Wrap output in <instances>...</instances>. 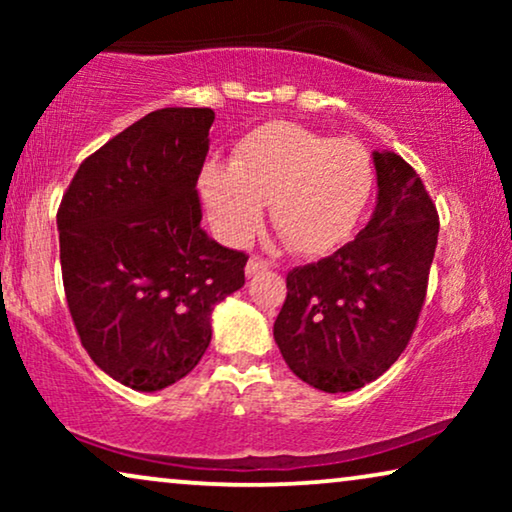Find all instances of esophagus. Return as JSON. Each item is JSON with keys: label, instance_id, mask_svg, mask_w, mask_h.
Here are the masks:
<instances>
[{"label": "esophagus", "instance_id": "1", "mask_svg": "<svg viewBox=\"0 0 512 512\" xmlns=\"http://www.w3.org/2000/svg\"><path fill=\"white\" fill-rule=\"evenodd\" d=\"M268 268H270L268 261H263V258H258V256H251L247 263V275L254 277V275H258V272H265Z\"/></svg>", "mask_w": 512, "mask_h": 512}]
</instances>
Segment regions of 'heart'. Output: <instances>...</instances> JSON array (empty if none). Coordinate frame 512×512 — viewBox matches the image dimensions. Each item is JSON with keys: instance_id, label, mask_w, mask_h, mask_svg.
Returning <instances> with one entry per match:
<instances>
[{"instance_id": "1", "label": "heart", "mask_w": 512, "mask_h": 512, "mask_svg": "<svg viewBox=\"0 0 512 512\" xmlns=\"http://www.w3.org/2000/svg\"><path fill=\"white\" fill-rule=\"evenodd\" d=\"M202 198L219 233L251 240L270 202L272 226L293 251L321 254L345 240L373 191V160L354 139H333L298 123L258 125L235 146L233 163L209 160Z\"/></svg>"}]
</instances>
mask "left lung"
<instances>
[{"instance_id":"8db88e82","label":"left lung","mask_w":512,"mask_h":512,"mask_svg":"<svg viewBox=\"0 0 512 512\" xmlns=\"http://www.w3.org/2000/svg\"><path fill=\"white\" fill-rule=\"evenodd\" d=\"M377 205L368 226L333 256L286 275L275 342L314 389H361L391 368L415 331L438 244V212L419 174L375 151Z\"/></svg>"}]
</instances>
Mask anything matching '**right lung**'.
I'll return each mask as SVG.
<instances>
[{
  "instance_id": "right-lung-1",
  "label": "right lung",
  "mask_w": 512,
  "mask_h": 512,
  "mask_svg": "<svg viewBox=\"0 0 512 512\" xmlns=\"http://www.w3.org/2000/svg\"><path fill=\"white\" fill-rule=\"evenodd\" d=\"M212 109L139 118L83 160L58 209L62 284L76 333L125 387L158 391L198 366L212 310L242 289L247 254L200 228Z\"/></svg>"
}]
</instances>
